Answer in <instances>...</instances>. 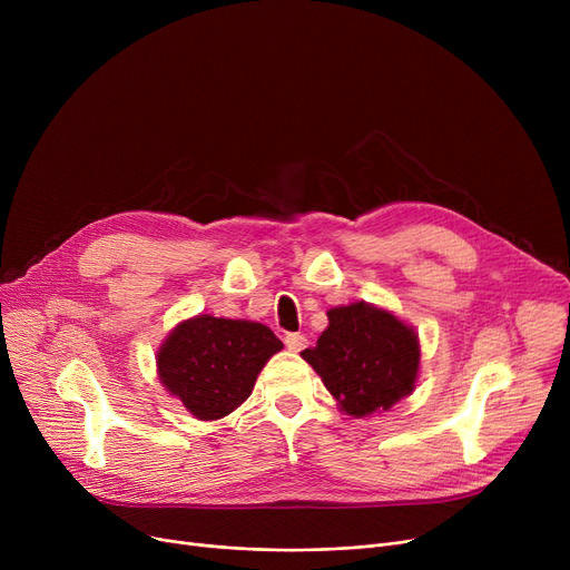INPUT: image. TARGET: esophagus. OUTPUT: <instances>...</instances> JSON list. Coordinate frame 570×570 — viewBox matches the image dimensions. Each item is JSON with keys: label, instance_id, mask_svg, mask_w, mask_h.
Returning <instances> with one entry per match:
<instances>
[{"label": "esophagus", "instance_id": "esophagus-1", "mask_svg": "<svg viewBox=\"0 0 570 570\" xmlns=\"http://www.w3.org/2000/svg\"><path fill=\"white\" fill-rule=\"evenodd\" d=\"M284 344H286L288 351H303L307 346V337L301 335V333H288L284 337Z\"/></svg>", "mask_w": 570, "mask_h": 570}]
</instances>
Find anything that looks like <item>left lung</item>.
Instances as JSON below:
<instances>
[{"label": "left lung", "mask_w": 570, "mask_h": 570, "mask_svg": "<svg viewBox=\"0 0 570 570\" xmlns=\"http://www.w3.org/2000/svg\"><path fill=\"white\" fill-rule=\"evenodd\" d=\"M327 321L303 357L348 415L387 411L413 391L421 348L409 325L365 303L335 307Z\"/></svg>", "instance_id": "1"}]
</instances>
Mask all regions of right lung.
Wrapping results in <instances>:
<instances>
[{
	"label": "right lung",
	"instance_id": "add662e5",
	"mask_svg": "<svg viewBox=\"0 0 570 570\" xmlns=\"http://www.w3.org/2000/svg\"><path fill=\"white\" fill-rule=\"evenodd\" d=\"M282 346L261 323L200 314L175 327L157 365L170 395L200 421H217L252 395L258 372Z\"/></svg>",
	"mask_w": 570,
	"mask_h": 570
}]
</instances>
